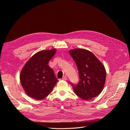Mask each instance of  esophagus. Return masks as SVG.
<instances>
[{
    "label": "esophagus",
    "instance_id": "obj_1",
    "mask_svg": "<svg viewBox=\"0 0 130 130\" xmlns=\"http://www.w3.org/2000/svg\"><path fill=\"white\" fill-rule=\"evenodd\" d=\"M62 80H67V77L66 75H64L62 77Z\"/></svg>",
    "mask_w": 130,
    "mask_h": 130
}]
</instances>
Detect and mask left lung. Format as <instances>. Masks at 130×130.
<instances>
[{
	"label": "left lung",
	"mask_w": 130,
	"mask_h": 130,
	"mask_svg": "<svg viewBox=\"0 0 130 130\" xmlns=\"http://www.w3.org/2000/svg\"><path fill=\"white\" fill-rule=\"evenodd\" d=\"M69 54L76 63L79 74L80 81L77 85L70 82L74 93L85 100L99 95L106 81L104 66L87 50L72 49L69 51Z\"/></svg>",
	"instance_id": "obj_1"
}]
</instances>
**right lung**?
I'll list each match as a JSON object with an SVG mask.
<instances>
[{
    "instance_id": "obj_1",
    "label": "right lung",
    "mask_w": 130,
    "mask_h": 130,
    "mask_svg": "<svg viewBox=\"0 0 130 130\" xmlns=\"http://www.w3.org/2000/svg\"><path fill=\"white\" fill-rule=\"evenodd\" d=\"M56 52L55 49L40 51L31 57L22 69L21 83L29 96L40 100L52 92L58 80L48 63Z\"/></svg>"
}]
</instances>
